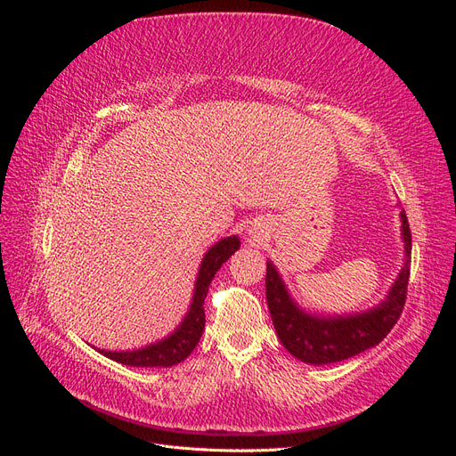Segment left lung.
Returning <instances> with one entry per match:
<instances>
[{"label":"left lung","instance_id":"8db88e82","mask_svg":"<svg viewBox=\"0 0 456 456\" xmlns=\"http://www.w3.org/2000/svg\"><path fill=\"white\" fill-rule=\"evenodd\" d=\"M399 216H402V236L405 243V265L386 300L367 312L337 317L306 314L297 306L281 275L268 260L266 300L270 315L281 344L297 360L310 365H327L348 360V357L377 346L397 323L405 306L411 262V230L405 211L399 213Z\"/></svg>","mask_w":456,"mask_h":456}]
</instances>
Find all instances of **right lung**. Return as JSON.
Wrapping results in <instances>:
<instances>
[{
	"label": "right lung",
	"mask_w": 456,
	"mask_h": 456,
	"mask_svg": "<svg viewBox=\"0 0 456 456\" xmlns=\"http://www.w3.org/2000/svg\"><path fill=\"white\" fill-rule=\"evenodd\" d=\"M238 249H240V238L230 236L215 243L211 249L205 253L198 272L190 310L183 320V323L178 325L175 329V333H171L167 338H163L156 344H148V346L139 350H129V352L99 350V352L110 357V360L123 365H131V367H173L176 363L184 362L198 346L205 329L203 302H205L207 291H209V285L215 278V273Z\"/></svg>",
	"instance_id": "obj_1"
}]
</instances>
